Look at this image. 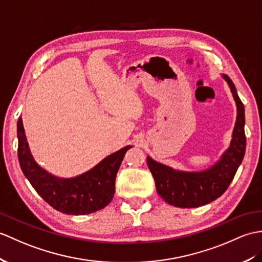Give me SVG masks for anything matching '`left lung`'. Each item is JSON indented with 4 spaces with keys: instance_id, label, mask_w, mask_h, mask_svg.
<instances>
[{
    "instance_id": "1",
    "label": "left lung",
    "mask_w": 262,
    "mask_h": 262,
    "mask_svg": "<svg viewBox=\"0 0 262 262\" xmlns=\"http://www.w3.org/2000/svg\"><path fill=\"white\" fill-rule=\"evenodd\" d=\"M229 84L236 106V120L229 148L214 165L200 172H184L164 165L147 156L156 190L166 203L178 208H198L220 198L232 182L246 153L245 106L232 80L222 75Z\"/></svg>"
}]
</instances>
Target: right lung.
<instances>
[{
    "label": "right lung",
    "mask_w": 262,
    "mask_h": 262,
    "mask_svg": "<svg viewBox=\"0 0 262 262\" xmlns=\"http://www.w3.org/2000/svg\"><path fill=\"white\" fill-rule=\"evenodd\" d=\"M17 156L21 169L34 190L53 209L72 215L94 213L112 202L121 161L132 147L125 146L76 178L63 179L49 173L34 161L21 117L17 120Z\"/></svg>",
    "instance_id": "add662e5"
}]
</instances>
